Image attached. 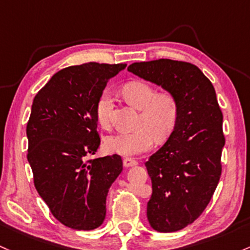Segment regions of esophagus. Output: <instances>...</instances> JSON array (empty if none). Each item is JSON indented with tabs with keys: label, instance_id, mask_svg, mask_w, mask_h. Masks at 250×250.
<instances>
[{
	"label": "esophagus",
	"instance_id": "esophagus-1",
	"mask_svg": "<svg viewBox=\"0 0 250 250\" xmlns=\"http://www.w3.org/2000/svg\"><path fill=\"white\" fill-rule=\"evenodd\" d=\"M138 164V161L133 158H125L123 159V166L125 167H131V166H135Z\"/></svg>",
	"mask_w": 250,
	"mask_h": 250
}]
</instances>
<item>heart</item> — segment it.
Instances as JSON below:
<instances>
[{"label": "heart", "instance_id": "heart-1", "mask_svg": "<svg viewBox=\"0 0 250 250\" xmlns=\"http://www.w3.org/2000/svg\"><path fill=\"white\" fill-rule=\"evenodd\" d=\"M123 96L131 105L141 110L138 129L121 131L108 136L104 141L106 149L115 154L129 156L149 150L156 139L165 141L172 135L179 119V103L171 92H158L150 84L134 81L125 84ZM112 95L104 90L96 104V119L104 129L110 128Z\"/></svg>", "mask_w": 250, "mask_h": 250}]
</instances>
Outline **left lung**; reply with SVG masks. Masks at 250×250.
<instances>
[{
	"mask_svg": "<svg viewBox=\"0 0 250 250\" xmlns=\"http://www.w3.org/2000/svg\"><path fill=\"white\" fill-rule=\"evenodd\" d=\"M128 71L171 92L179 119L163 147L145 165L152 180L147 218L156 231L193 223L211 201L221 178L224 140L213 85L196 65L171 59L134 62Z\"/></svg>",
	"mask_w": 250,
	"mask_h": 250,
	"instance_id": "1",
	"label": "left lung"
}]
</instances>
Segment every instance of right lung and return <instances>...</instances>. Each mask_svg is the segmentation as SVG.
Returning a JSON list of instances; mask_svg holds the SVG:
<instances>
[{
    "mask_svg": "<svg viewBox=\"0 0 250 250\" xmlns=\"http://www.w3.org/2000/svg\"><path fill=\"white\" fill-rule=\"evenodd\" d=\"M127 64L87 62L58 71L33 100L27 123L34 185L60 223L94 230L105 218L109 188L122 172L120 155L87 160L100 147L96 104Z\"/></svg>",
    "mask_w": 250,
    "mask_h": 250,
    "instance_id": "1",
    "label": "right lung"
}]
</instances>
